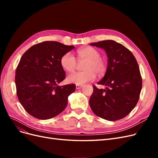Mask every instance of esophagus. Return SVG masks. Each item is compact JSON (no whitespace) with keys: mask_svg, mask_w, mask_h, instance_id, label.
Here are the masks:
<instances>
[{"mask_svg":"<svg viewBox=\"0 0 158 158\" xmlns=\"http://www.w3.org/2000/svg\"><path fill=\"white\" fill-rule=\"evenodd\" d=\"M83 87V85H79V84H76V89H80Z\"/></svg>","mask_w":158,"mask_h":158,"instance_id":"esophagus-1","label":"esophagus"}]
</instances>
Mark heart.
Wrapping results in <instances>:
<instances>
[{
	"label": "heart",
	"mask_w": 158,
	"mask_h": 158,
	"mask_svg": "<svg viewBox=\"0 0 158 158\" xmlns=\"http://www.w3.org/2000/svg\"><path fill=\"white\" fill-rule=\"evenodd\" d=\"M78 59L80 61H86L84 66L83 72H76L68 76L67 81L70 83L82 85L89 81H92L98 75L106 73L107 64L104 59L100 57L101 55L98 50L92 47H87L77 51ZM60 65L64 70L71 73L76 67V60L70 52H66L60 60Z\"/></svg>",
	"instance_id": "1"
}]
</instances>
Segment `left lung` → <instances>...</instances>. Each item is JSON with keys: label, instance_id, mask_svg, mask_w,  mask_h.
<instances>
[{"label": "left lung", "instance_id": "left-lung-1", "mask_svg": "<svg viewBox=\"0 0 158 158\" xmlns=\"http://www.w3.org/2000/svg\"><path fill=\"white\" fill-rule=\"evenodd\" d=\"M90 45L102 48L108 58L104 77L98 82L106 89L93 85L89 106L97 116L114 121L127 116L135 108L142 86L136 59L125 46L113 40L92 43Z\"/></svg>", "mask_w": 158, "mask_h": 158}]
</instances>
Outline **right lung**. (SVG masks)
I'll list each match as a JSON object with an SVG mask.
<instances>
[{
  "instance_id": "right-lung-1",
  "label": "right lung",
  "mask_w": 158,
  "mask_h": 158,
  "mask_svg": "<svg viewBox=\"0 0 158 158\" xmlns=\"http://www.w3.org/2000/svg\"><path fill=\"white\" fill-rule=\"evenodd\" d=\"M57 41H44L27 50L16 70L18 98L31 116L46 120L58 115L67 106L75 84L59 86L66 77L60 58L73 49Z\"/></svg>"
}]
</instances>
